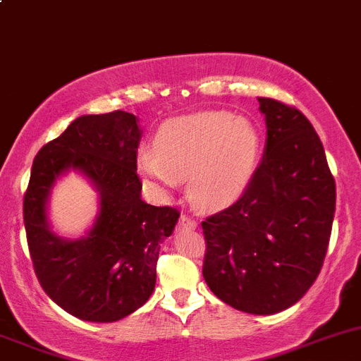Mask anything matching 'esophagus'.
I'll list each match as a JSON object with an SVG mask.
<instances>
[{
  "label": "esophagus",
  "instance_id": "obj_1",
  "mask_svg": "<svg viewBox=\"0 0 361 361\" xmlns=\"http://www.w3.org/2000/svg\"><path fill=\"white\" fill-rule=\"evenodd\" d=\"M178 225H180V228H185V231H192V228L197 227V221H195L192 216H188V214L181 213L180 224Z\"/></svg>",
  "mask_w": 361,
  "mask_h": 361
}]
</instances>
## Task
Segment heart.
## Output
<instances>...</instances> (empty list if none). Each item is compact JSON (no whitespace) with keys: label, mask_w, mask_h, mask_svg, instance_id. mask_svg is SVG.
Listing matches in <instances>:
<instances>
[{"label":"heart","mask_w":361,"mask_h":361,"mask_svg":"<svg viewBox=\"0 0 361 361\" xmlns=\"http://www.w3.org/2000/svg\"><path fill=\"white\" fill-rule=\"evenodd\" d=\"M262 140L257 127L227 111H204L164 123L154 150H141L137 169L160 188L188 178V192L202 206L238 199L250 185Z\"/></svg>","instance_id":"heart-1"}]
</instances>
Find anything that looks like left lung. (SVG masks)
<instances>
[{
  "label": "left lung",
  "instance_id": "left-lung-1",
  "mask_svg": "<svg viewBox=\"0 0 361 361\" xmlns=\"http://www.w3.org/2000/svg\"><path fill=\"white\" fill-rule=\"evenodd\" d=\"M267 147L234 204L202 221V276L225 304L274 314L300 300L323 267L336 180L325 150L295 106L258 97Z\"/></svg>",
  "mask_w": 361,
  "mask_h": 361
}]
</instances>
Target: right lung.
<instances>
[{
	"mask_svg": "<svg viewBox=\"0 0 361 361\" xmlns=\"http://www.w3.org/2000/svg\"><path fill=\"white\" fill-rule=\"evenodd\" d=\"M141 130L133 113L85 115L39 148L24 192V225L36 278L57 305L85 322L110 323L150 298L160 243L173 234L180 211L141 199L136 173ZM87 173L102 194L90 235L64 242L49 232L44 202L63 170Z\"/></svg>",
	"mask_w": 361,
	"mask_h": 361,
	"instance_id": "add662e5",
	"label": "right lung"
}]
</instances>
